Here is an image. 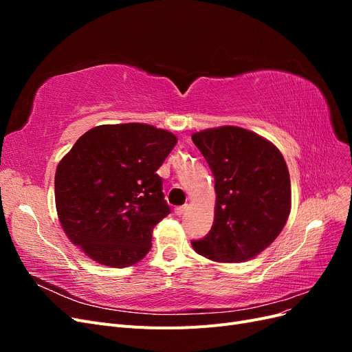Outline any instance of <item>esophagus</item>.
<instances>
[{
  "label": "esophagus",
  "instance_id": "1",
  "mask_svg": "<svg viewBox=\"0 0 352 352\" xmlns=\"http://www.w3.org/2000/svg\"><path fill=\"white\" fill-rule=\"evenodd\" d=\"M186 210H188V206H186V204H185V206H180V207H176V208H175V214H176V216H182Z\"/></svg>",
  "mask_w": 352,
  "mask_h": 352
}]
</instances>
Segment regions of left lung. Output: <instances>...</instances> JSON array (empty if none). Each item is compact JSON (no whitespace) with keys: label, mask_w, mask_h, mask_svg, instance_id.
Listing matches in <instances>:
<instances>
[{"label":"left lung","mask_w":352,"mask_h":352,"mask_svg":"<svg viewBox=\"0 0 352 352\" xmlns=\"http://www.w3.org/2000/svg\"><path fill=\"white\" fill-rule=\"evenodd\" d=\"M214 176L216 212L194 250L219 263L250 260L278 238L291 211L289 172L280 151L257 133L221 126L192 135Z\"/></svg>","instance_id":"1"}]
</instances>
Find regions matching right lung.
<instances>
[{"label":"right lung","instance_id":"add662e5","mask_svg":"<svg viewBox=\"0 0 352 352\" xmlns=\"http://www.w3.org/2000/svg\"><path fill=\"white\" fill-rule=\"evenodd\" d=\"M177 138L144 123L102 124L83 133L56 172V206L69 239L89 258L127 267L151 250L170 214L158 167Z\"/></svg>","mask_w":352,"mask_h":352}]
</instances>
